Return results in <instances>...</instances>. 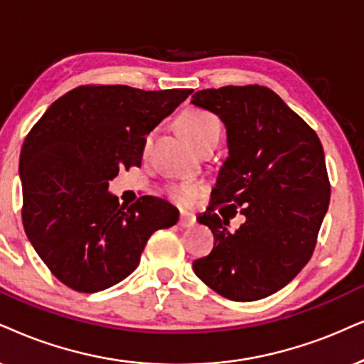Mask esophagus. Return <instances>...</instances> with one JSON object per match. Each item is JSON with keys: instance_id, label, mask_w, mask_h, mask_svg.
I'll return each mask as SVG.
<instances>
[{"instance_id": "esophagus-1", "label": "esophagus", "mask_w": 364, "mask_h": 364, "mask_svg": "<svg viewBox=\"0 0 364 364\" xmlns=\"http://www.w3.org/2000/svg\"><path fill=\"white\" fill-rule=\"evenodd\" d=\"M195 223H196L195 215L188 213V211H183V213L179 215V222H178L179 227H183V228H190V227H193V225H195Z\"/></svg>"}]
</instances>
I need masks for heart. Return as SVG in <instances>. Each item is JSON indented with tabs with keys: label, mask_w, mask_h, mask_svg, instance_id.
I'll use <instances>...</instances> for the list:
<instances>
[{
	"label": "heart",
	"mask_w": 364,
	"mask_h": 364,
	"mask_svg": "<svg viewBox=\"0 0 364 364\" xmlns=\"http://www.w3.org/2000/svg\"><path fill=\"white\" fill-rule=\"evenodd\" d=\"M179 127H181L183 134L193 148H198V146L205 144L211 139H218L220 131H222V126H220V119L215 116L213 112H208L205 109L198 107H188L179 114L178 119ZM151 141H153V132H149L148 136L144 137V142H142V148L148 149ZM168 196L171 198L176 203L186 205L190 201L195 200L200 193V188L193 183H176V185H169L166 188Z\"/></svg>",
	"instance_id": "heart-1"
}]
</instances>
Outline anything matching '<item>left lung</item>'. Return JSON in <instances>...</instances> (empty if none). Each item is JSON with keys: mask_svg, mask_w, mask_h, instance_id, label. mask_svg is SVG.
<instances>
[{"mask_svg": "<svg viewBox=\"0 0 364 364\" xmlns=\"http://www.w3.org/2000/svg\"><path fill=\"white\" fill-rule=\"evenodd\" d=\"M191 104L222 119L228 141L208 210L198 216L213 232L215 245L193 262V270L230 301L272 296L304 269L316 248L331 198L323 144L267 87L198 90ZM220 204L230 205L228 217L214 213ZM237 208L247 220L230 234L226 225Z\"/></svg>", "mask_w": 364, "mask_h": 364, "instance_id": "1", "label": "left lung"}]
</instances>
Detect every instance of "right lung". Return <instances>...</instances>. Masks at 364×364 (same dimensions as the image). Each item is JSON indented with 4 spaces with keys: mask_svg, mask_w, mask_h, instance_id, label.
I'll return each mask as SVG.
<instances>
[{
    "mask_svg": "<svg viewBox=\"0 0 364 364\" xmlns=\"http://www.w3.org/2000/svg\"><path fill=\"white\" fill-rule=\"evenodd\" d=\"M191 92L80 85L55 100L25 137L23 227L67 287L89 294L121 282L156 230L178 222L159 198L124 206L107 188L119 169L141 166L144 136Z\"/></svg>",
    "mask_w": 364,
    "mask_h": 364,
    "instance_id": "right-lung-1",
    "label": "right lung"
}]
</instances>
